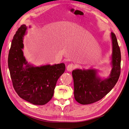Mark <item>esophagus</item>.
I'll return each instance as SVG.
<instances>
[{"instance_id":"obj_1","label":"esophagus","mask_w":129,"mask_h":129,"mask_svg":"<svg viewBox=\"0 0 129 129\" xmlns=\"http://www.w3.org/2000/svg\"><path fill=\"white\" fill-rule=\"evenodd\" d=\"M75 65H74L73 64H70L67 65L66 67V70L69 72H72L74 69H75Z\"/></svg>"}]
</instances>
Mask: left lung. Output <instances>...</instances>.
Returning a JSON list of instances; mask_svg holds the SVG:
<instances>
[{
	"label": "left lung",
	"mask_w": 129,
	"mask_h": 129,
	"mask_svg": "<svg viewBox=\"0 0 129 129\" xmlns=\"http://www.w3.org/2000/svg\"><path fill=\"white\" fill-rule=\"evenodd\" d=\"M112 54L110 57L112 69L107 78H101L98 70L76 69L72 72L74 97L82 105L95 103L109 93L117 83L120 74L121 52L116 35L110 34Z\"/></svg>",
	"instance_id": "obj_1"
}]
</instances>
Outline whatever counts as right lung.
<instances>
[{
	"mask_svg": "<svg viewBox=\"0 0 129 129\" xmlns=\"http://www.w3.org/2000/svg\"><path fill=\"white\" fill-rule=\"evenodd\" d=\"M27 29L26 25H22L13 37L8 55V67L13 88L19 96L33 105H44L52 99L65 65L62 63L35 66L29 63L22 51Z\"/></svg>",
	"mask_w": 129,
	"mask_h": 129,
	"instance_id": "add662e5",
	"label": "right lung"
}]
</instances>
